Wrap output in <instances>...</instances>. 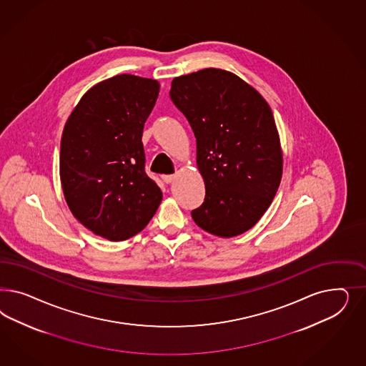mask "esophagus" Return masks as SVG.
<instances>
[{
  "instance_id": "obj_1",
  "label": "esophagus",
  "mask_w": 366,
  "mask_h": 366,
  "mask_svg": "<svg viewBox=\"0 0 366 366\" xmlns=\"http://www.w3.org/2000/svg\"><path fill=\"white\" fill-rule=\"evenodd\" d=\"M162 179H164L167 184H172V182L176 179V176H173V174H165V176H162Z\"/></svg>"
}]
</instances>
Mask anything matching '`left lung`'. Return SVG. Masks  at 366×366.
I'll use <instances>...</instances> for the list:
<instances>
[{"instance_id": "1", "label": "left lung", "mask_w": 366, "mask_h": 366, "mask_svg": "<svg viewBox=\"0 0 366 366\" xmlns=\"http://www.w3.org/2000/svg\"><path fill=\"white\" fill-rule=\"evenodd\" d=\"M169 94L194 133L205 184L193 220L224 239L247 232L271 205L283 173L271 107L257 89L220 68L174 78Z\"/></svg>"}]
</instances>
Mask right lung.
<instances>
[{
	"mask_svg": "<svg viewBox=\"0 0 366 366\" xmlns=\"http://www.w3.org/2000/svg\"><path fill=\"white\" fill-rule=\"evenodd\" d=\"M159 94L155 79L130 74L95 84L66 119L60 181L66 205L91 232L122 242L141 232L162 201L144 173L142 133Z\"/></svg>",
	"mask_w": 366,
	"mask_h": 366,
	"instance_id": "1",
	"label": "right lung"
}]
</instances>
